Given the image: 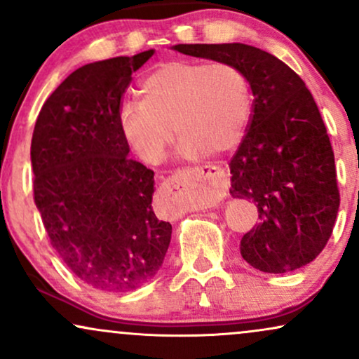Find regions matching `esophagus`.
<instances>
[{
    "label": "esophagus",
    "mask_w": 359,
    "mask_h": 359,
    "mask_svg": "<svg viewBox=\"0 0 359 359\" xmlns=\"http://www.w3.org/2000/svg\"><path fill=\"white\" fill-rule=\"evenodd\" d=\"M187 175H196L203 177V179H214L216 180V191H221L224 187L226 182H228V175L224 174V170H221L219 167L216 165H203L191 168V170H179L175 175L168 177V179L163 182V191L172 192L175 189H179L182 185V179Z\"/></svg>",
    "instance_id": "1"
}]
</instances>
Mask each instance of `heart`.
I'll return each instance as SVG.
<instances>
[{
	"mask_svg": "<svg viewBox=\"0 0 359 359\" xmlns=\"http://www.w3.org/2000/svg\"><path fill=\"white\" fill-rule=\"evenodd\" d=\"M140 102L119 106L118 125L147 163L165 158L175 131L182 137L179 154L185 158L233 150L253 104L248 77L228 62H165L140 82Z\"/></svg>",
	"mask_w": 359,
	"mask_h": 359,
	"instance_id": "b5f03b06",
	"label": "heart"
}]
</instances>
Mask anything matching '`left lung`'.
<instances>
[{
  "label": "left lung",
  "mask_w": 359,
  "mask_h": 359,
  "mask_svg": "<svg viewBox=\"0 0 359 359\" xmlns=\"http://www.w3.org/2000/svg\"><path fill=\"white\" fill-rule=\"evenodd\" d=\"M174 50L236 65L253 113L229 160V194L257 204L259 222L241 255L266 273L297 270L324 250L339 209L334 151L306 82L271 53L245 43H179Z\"/></svg>",
  "instance_id": "left-lung-1"
}]
</instances>
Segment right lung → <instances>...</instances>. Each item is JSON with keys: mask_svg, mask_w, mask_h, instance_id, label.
<instances>
[{"mask_svg": "<svg viewBox=\"0 0 359 359\" xmlns=\"http://www.w3.org/2000/svg\"><path fill=\"white\" fill-rule=\"evenodd\" d=\"M151 55L74 71L45 101L32 137L34 199L50 245L77 278L106 292L154 278L172 238L151 209L154 170L128 156L118 125L131 74Z\"/></svg>", "mask_w": 359, "mask_h": 359, "instance_id": "add662e5", "label": "right lung"}]
</instances>
